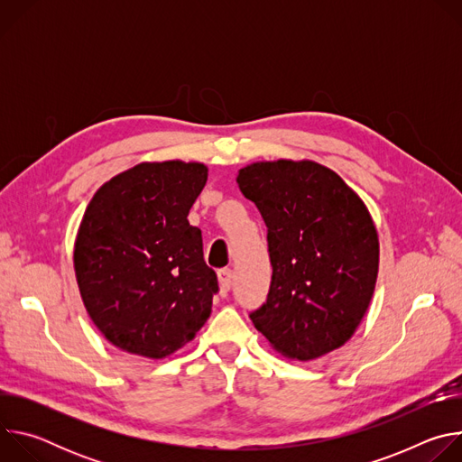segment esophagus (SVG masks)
I'll list each match as a JSON object with an SVG mask.
<instances>
[{
	"label": "esophagus",
	"instance_id": "obj_1",
	"mask_svg": "<svg viewBox=\"0 0 462 462\" xmlns=\"http://www.w3.org/2000/svg\"><path fill=\"white\" fill-rule=\"evenodd\" d=\"M217 276H219V283H221L223 291H225V292H226V291H230V287H232V278H234V274H232V269H228V267H225V269H219Z\"/></svg>",
	"mask_w": 462,
	"mask_h": 462
}]
</instances>
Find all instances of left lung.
<instances>
[{
	"label": "left lung",
	"mask_w": 462,
	"mask_h": 462,
	"mask_svg": "<svg viewBox=\"0 0 462 462\" xmlns=\"http://www.w3.org/2000/svg\"><path fill=\"white\" fill-rule=\"evenodd\" d=\"M237 184L267 225L273 278L248 316L276 351L312 360L344 346L378 273V237L358 195L312 161L255 162Z\"/></svg>",
	"instance_id": "obj_1"
}]
</instances>
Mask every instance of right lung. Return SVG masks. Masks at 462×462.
<instances>
[{
    "label": "right lung",
    "mask_w": 462,
    "mask_h": 462,
    "mask_svg": "<svg viewBox=\"0 0 462 462\" xmlns=\"http://www.w3.org/2000/svg\"><path fill=\"white\" fill-rule=\"evenodd\" d=\"M197 162H143L91 199L75 245L84 305L116 347L164 358L189 342L212 312L217 274L188 212L207 184Z\"/></svg>",
    "instance_id": "1"
}]
</instances>
